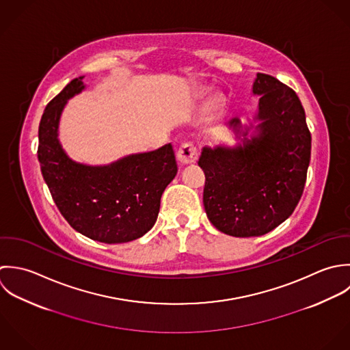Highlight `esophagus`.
I'll list each match as a JSON object with an SVG mask.
<instances>
[{
  "label": "esophagus",
  "instance_id": "obj_1",
  "mask_svg": "<svg viewBox=\"0 0 350 350\" xmlns=\"http://www.w3.org/2000/svg\"><path fill=\"white\" fill-rule=\"evenodd\" d=\"M177 159L181 165H188L196 162L198 159V148L193 143H184L177 151Z\"/></svg>",
  "mask_w": 350,
  "mask_h": 350
}]
</instances>
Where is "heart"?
I'll return each instance as SVG.
<instances>
[{"label": "heart", "mask_w": 350, "mask_h": 350, "mask_svg": "<svg viewBox=\"0 0 350 350\" xmlns=\"http://www.w3.org/2000/svg\"><path fill=\"white\" fill-rule=\"evenodd\" d=\"M220 109H221V100L216 97V98H213V100L211 101L210 112L211 113H217Z\"/></svg>", "instance_id": "1"}]
</instances>
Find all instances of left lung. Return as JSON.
<instances>
[{
	"label": "left lung",
	"instance_id": "1",
	"mask_svg": "<svg viewBox=\"0 0 350 350\" xmlns=\"http://www.w3.org/2000/svg\"><path fill=\"white\" fill-rule=\"evenodd\" d=\"M252 92L260 100L249 126L238 118L226 123L241 142L206 146L198 162L206 174L203 203L211 223L239 238L264 235L292 215L311 157V134L297 94L262 72Z\"/></svg>",
	"mask_w": 350,
	"mask_h": 350
}]
</instances>
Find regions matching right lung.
Segmentation results:
<instances>
[{
    "instance_id": "right-lung-1",
    "label": "right lung",
    "mask_w": 350,
    "mask_h": 350,
    "mask_svg": "<svg viewBox=\"0 0 350 350\" xmlns=\"http://www.w3.org/2000/svg\"><path fill=\"white\" fill-rule=\"evenodd\" d=\"M83 77L74 78L46 107L39 124L38 158L51 196L71 227L104 242L124 243L154 226L161 196L177 174L172 143L123 157L109 165L72 161L59 142V122L68 100L79 94Z\"/></svg>"
}]
</instances>
